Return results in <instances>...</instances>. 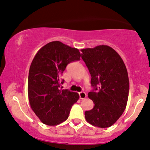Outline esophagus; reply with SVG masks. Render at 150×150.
I'll return each instance as SVG.
<instances>
[{"mask_svg":"<svg viewBox=\"0 0 150 150\" xmlns=\"http://www.w3.org/2000/svg\"><path fill=\"white\" fill-rule=\"evenodd\" d=\"M79 96H80V99H81V100H83V99H85L86 97V94L84 91H81V92L79 93Z\"/></svg>","mask_w":150,"mask_h":150,"instance_id":"1","label":"esophagus"}]
</instances>
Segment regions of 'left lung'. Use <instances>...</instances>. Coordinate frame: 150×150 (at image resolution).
<instances>
[{
	"instance_id": "8db88e82",
	"label": "left lung",
	"mask_w": 150,
	"mask_h": 150,
	"mask_svg": "<svg viewBox=\"0 0 150 150\" xmlns=\"http://www.w3.org/2000/svg\"><path fill=\"white\" fill-rule=\"evenodd\" d=\"M81 52L94 88L88 94L94 108L85 112V118L95 127H110L123 114L128 100L129 78L125 64L117 51L108 45L82 49Z\"/></svg>"
}]
</instances>
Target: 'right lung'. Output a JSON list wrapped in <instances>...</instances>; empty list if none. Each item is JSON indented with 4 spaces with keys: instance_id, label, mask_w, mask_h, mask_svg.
<instances>
[{
    "instance_id": "obj_1",
    "label": "right lung",
    "mask_w": 150,
    "mask_h": 150,
    "mask_svg": "<svg viewBox=\"0 0 150 150\" xmlns=\"http://www.w3.org/2000/svg\"><path fill=\"white\" fill-rule=\"evenodd\" d=\"M81 59L77 48L59 41L47 43L35 55L28 80V94L31 109L40 121L50 126L67 120L72 105L79 94L60 88L67 65Z\"/></svg>"
}]
</instances>
